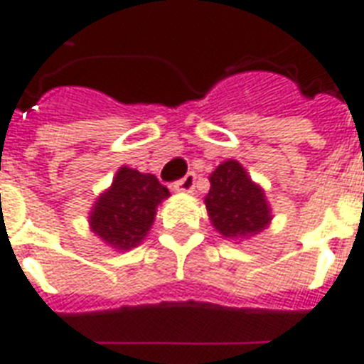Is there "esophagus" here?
I'll use <instances>...</instances> for the list:
<instances>
[{"mask_svg": "<svg viewBox=\"0 0 364 364\" xmlns=\"http://www.w3.org/2000/svg\"><path fill=\"white\" fill-rule=\"evenodd\" d=\"M193 186H196V174L188 172L184 178L174 182V190H178V192H193Z\"/></svg>", "mask_w": 364, "mask_h": 364, "instance_id": "1", "label": "esophagus"}]
</instances>
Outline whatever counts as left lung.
Segmentation results:
<instances>
[{
	"label": "left lung",
	"mask_w": 364,
	"mask_h": 364,
	"mask_svg": "<svg viewBox=\"0 0 364 364\" xmlns=\"http://www.w3.org/2000/svg\"><path fill=\"white\" fill-rule=\"evenodd\" d=\"M211 190L205 198L213 226L224 237L244 240L255 236L270 223V209L263 190L251 182L237 161H224L211 176Z\"/></svg>",
	"instance_id": "left-lung-1"
}]
</instances>
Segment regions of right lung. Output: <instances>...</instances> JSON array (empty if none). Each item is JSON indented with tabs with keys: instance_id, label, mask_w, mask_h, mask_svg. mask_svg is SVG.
<instances>
[{
	"instance_id": "right-lung-1",
	"label": "right lung",
	"mask_w": 364,
	"mask_h": 364,
	"mask_svg": "<svg viewBox=\"0 0 364 364\" xmlns=\"http://www.w3.org/2000/svg\"><path fill=\"white\" fill-rule=\"evenodd\" d=\"M168 190L153 174L122 166L113 186L97 199L90 226L114 250H132L151 228L155 209Z\"/></svg>"
}]
</instances>
